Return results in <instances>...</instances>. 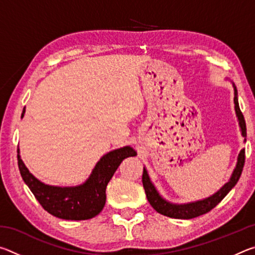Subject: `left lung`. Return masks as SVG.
Masks as SVG:
<instances>
[{"label": "left lung", "mask_w": 255, "mask_h": 255, "mask_svg": "<svg viewBox=\"0 0 255 255\" xmlns=\"http://www.w3.org/2000/svg\"><path fill=\"white\" fill-rule=\"evenodd\" d=\"M234 89H235V98H234L235 111H236L237 117H239L242 135H243V137H247V124H245L244 116L240 109L239 100H237L236 88ZM244 163H245V149H242L239 155V158H237L236 167L234 172H233L231 180L228 181V182L224 185L218 192H216L214 196L197 202H190V204H187V205H174L164 200L163 198L158 195V192L156 191V189L154 188L152 182H150L147 171L144 169L143 185L145 189L146 197H147V200L150 204V206H152L157 213L162 214L164 216H167V217L178 218V219H191V218L198 217V216L207 214L208 211L215 208V207L226 197L227 193L235 187V184L237 183V181H239L240 176L242 174V171H243Z\"/></svg>", "instance_id": "obj_1"}]
</instances>
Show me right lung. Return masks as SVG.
<instances>
[{"mask_svg": "<svg viewBox=\"0 0 255 255\" xmlns=\"http://www.w3.org/2000/svg\"><path fill=\"white\" fill-rule=\"evenodd\" d=\"M23 114L24 109L22 117ZM135 155L136 152L129 146L112 150L98 162L85 183L70 188L51 187L40 182L28 171L20 155H18V165L23 181L42 208L55 217L67 221H85L100 214L106 204L107 184L120 163L126 157Z\"/></svg>", "mask_w": 255, "mask_h": 255, "instance_id": "add662e5", "label": "right lung"}]
</instances>
